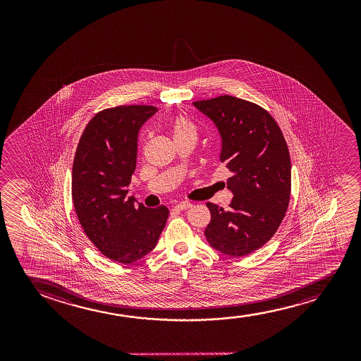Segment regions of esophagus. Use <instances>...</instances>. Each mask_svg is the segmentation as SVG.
Segmentation results:
<instances>
[{"label":"esophagus","mask_w":361,"mask_h":361,"mask_svg":"<svg viewBox=\"0 0 361 361\" xmlns=\"http://www.w3.org/2000/svg\"><path fill=\"white\" fill-rule=\"evenodd\" d=\"M192 207V204L188 202H183L178 203L175 206V209H178V211H185V209H188V208Z\"/></svg>","instance_id":"obj_1"}]
</instances>
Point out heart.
<instances>
[{
  "label": "heart",
  "instance_id": "heart-1",
  "mask_svg": "<svg viewBox=\"0 0 361 361\" xmlns=\"http://www.w3.org/2000/svg\"><path fill=\"white\" fill-rule=\"evenodd\" d=\"M171 130H173V139L188 137V135L196 137L195 124L183 116H178V117L173 119V123H171Z\"/></svg>",
  "mask_w": 361,
  "mask_h": 361
}]
</instances>
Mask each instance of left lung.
I'll return each instance as SVG.
<instances>
[{
  "mask_svg": "<svg viewBox=\"0 0 361 361\" xmlns=\"http://www.w3.org/2000/svg\"><path fill=\"white\" fill-rule=\"evenodd\" d=\"M221 137L219 160L232 173L226 211L207 202L204 231L213 249L244 257L271 239L285 217L291 192V160L275 119L257 104L233 96L193 102Z\"/></svg>",
  "mask_w": 361,
  "mask_h": 361,
  "instance_id": "left-lung-1",
  "label": "left lung"
}]
</instances>
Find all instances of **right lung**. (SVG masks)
<instances>
[{
  "label": "right lung",
  "mask_w": 361,
  "mask_h": 361,
  "mask_svg": "<svg viewBox=\"0 0 361 361\" xmlns=\"http://www.w3.org/2000/svg\"><path fill=\"white\" fill-rule=\"evenodd\" d=\"M157 111L104 109L86 126L75 153L71 188L80 224L104 257L121 264L152 252L169 217L165 206L147 208L126 196L137 165L139 129Z\"/></svg>",
  "instance_id": "right-lung-1"
}]
</instances>
